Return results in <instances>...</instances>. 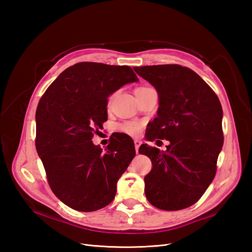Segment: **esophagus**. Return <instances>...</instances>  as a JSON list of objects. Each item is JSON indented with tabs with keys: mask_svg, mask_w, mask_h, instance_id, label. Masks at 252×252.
<instances>
[{
	"mask_svg": "<svg viewBox=\"0 0 252 252\" xmlns=\"http://www.w3.org/2000/svg\"><path fill=\"white\" fill-rule=\"evenodd\" d=\"M141 144H142V142L140 140H134V147H135L136 154H138V152H139V147L141 146Z\"/></svg>",
	"mask_w": 252,
	"mask_h": 252,
	"instance_id": "obj_1",
	"label": "esophagus"
}]
</instances>
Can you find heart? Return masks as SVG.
Masks as SVG:
<instances>
[{"label":"heart","instance_id":"b5f03b06","mask_svg":"<svg viewBox=\"0 0 252 252\" xmlns=\"http://www.w3.org/2000/svg\"><path fill=\"white\" fill-rule=\"evenodd\" d=\"M144 87L136 88L135 91H138ZM118 130L130 136H138L141 134L143 130V124L138 121H126L118 125Z\"/></svg>","mask_w":252,"mask_h":252}]
</instances>
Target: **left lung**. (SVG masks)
I'll use <instances>...</instances> for the list:
<instances>
[{"label":"left lung","mask_w":252,"mask_h":252,"mask_svg":"<svg viewBox=\"0 0 252 252\" xmlns=\"http://www.w3.org/2000/svg\"><path fill=\"white\" fill-rule=\"evenodd\" d=\"M158 90V117L146 131L148 141L168 140L166 151L142 144L151 171L145 194L158 209H185L201 199L217 173L224 143L223 110L218 95L199 74L178 64L134 67Z\"/></svg>","instance_id":"8db88e82"}]
</instances>
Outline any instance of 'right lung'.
<instances>
[{"instance_id":"1","label":"right lung","mask_w":252,"mask_h":252,"mask_svg":"<svg viewBox=\"0 0 252 252\" xmlns=\"http://www.w3.org/2000/svg\"><path fill=\"white\" fill-rule=\"evenodd\" d=\"M138 78L129 66L81 62L51 83L37 104L35 148L48 184L74 210L110 204L117 183L135 156L130 139L114 135L103 151L93 143L107 121V97Z\"/></svg>"}]
</instances>
